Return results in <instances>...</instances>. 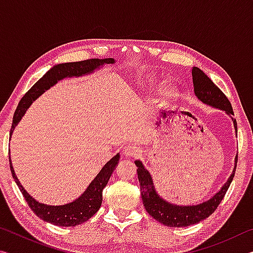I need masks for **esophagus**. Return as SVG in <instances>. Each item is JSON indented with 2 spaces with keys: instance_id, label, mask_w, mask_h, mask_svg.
I'll return each instance as SVG.
<instances>
[{
  "instance_id": "obj_1",
  "label": "esophagus",
  "mask_w": 253,
  "mask_h": 253,
  "mask_svg": "<svg viewBox=\"0 0 253 253\" xmlns=\"http://www.w3.org/2000/svg\"><path fill=\"white\" fill-rule=\"evenodd\" d=\"M123 154L126 157H135L139 154V149L135 146H131L130 145V146H126L125 148H124Z\"/></svg>"
}]
</instances>
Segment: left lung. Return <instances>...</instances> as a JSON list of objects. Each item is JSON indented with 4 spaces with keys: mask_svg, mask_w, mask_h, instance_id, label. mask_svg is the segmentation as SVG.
<instances>
[{
    "mask_svg": "<svg viewBox=\"0 0 253 253\" xmlns=\"http://www.w3.org/2000/svg\"><path fill=\"white\" fill-rule=\"evenodd\" d=\"M192 78H193L194 92L201 101L224 110L226 111V114L233 115L232 106H231V102L228 98L220 90V88H217L213 84V81L198 67L192 68ZM233 123L235 130H238L235 118H233ZM135 164L138 168L137 169V175H138L140 194H142L145 209L149 213V215H152V217H154L160 223L172 226V228H182V226L196 224L211 215L219 207L221 201L223 200L226 191H228L230 184L234 177L235 169H237V164H235L233 173L231 174L228 182L224 184L221 191H219V193L214 195L211 200L199 205H192V207H177V205L169 204L160 198L156 193L155 187L153 185L152 176L148 173V170L145 169L139 161H136Z\"/></svg>",
    "mask_w": 253,
    "mask_h": 253,
    "instance_id": "left-lung-1",
    "label": "left lung"
}]
</instances>
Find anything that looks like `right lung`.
Segmentation results:
<instances>
[{
  "mask_svg": "<svg viewBox=\"0 0 253 253\" xmlns=\"http://www.w3.org/2000/svg\"><path fill=\"white\" fill-rule=\"evenodd\" d=\"M114 62L115 60L113 58L87 59L84 60V61L61 63V65H57L53 68H51L40 80H38L32 85L31 89H29V91L20 100L18 108H16L13 116V123H12L10 136L13 132L16 124L22 118L25 110L32 104V101L36 100L45 90H48L50 87H52L53 84H57L59 80L66 78V77L83 76L89 74V72L93 71L96 68L105 65V63ZM8 158H10L11 162V157L8 156ZM118 161L119 154L111 158L104 168H102L99 174L97 175L95 179L90 183V185L88 186L87 190L84 191V193L80 198L74 201V202L65 205H59V207H52V205H45L37 202L36 200L32 199V196L28 194V192L20 184L18 177L15 176L14 169L12 168V163H10V169L12 176H13L15 183L18 184L20 191L22 192L25 201H27L30 209L32 210L34 214H37L40 219L49 222L51 224L59 226H76L88 221L100 209L102 202V190H104L107 183H108L110 175L115 170V168L118 164Z\"/></svg>",
  "mask_w": 253,
  "mask_h": 253,
  "instance_id": "add662e5",
  "label": "right lung"
}]
</instances>
